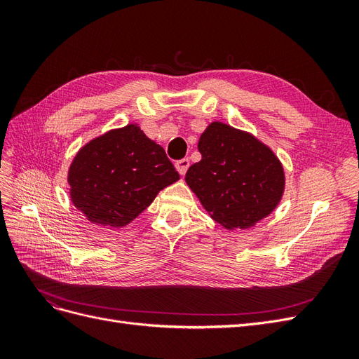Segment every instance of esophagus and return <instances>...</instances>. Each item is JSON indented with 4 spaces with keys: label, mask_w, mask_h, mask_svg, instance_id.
<instances>
[{
    "label": "esophagus",
    "mask_w": 359,
    "mask_h": 359,
    "mask_svg": "<svg viewBox=\"0 0 359 359\" xmlns=\"http://www.w3.org/2000/svg\"><path fill=\"white\" fill-rule=\"evenodd\" d=\"M175 166H177V170L180 172V175H184V173L187 172V169L190 166V160L189 158H181L175 163Z\"/></svg>",
    "instance_id": "esophagus-1"
}]
</instances>
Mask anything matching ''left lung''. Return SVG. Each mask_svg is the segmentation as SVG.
Returning a JSON list of instances; mask_svg holds the SVG:
<instances>
[{
	"label": "left lung",
	"mask_w": 359,
	"mask_h": 359,
	"mask_svg": "<svg viewBox=\"0 0 359 359\" xmlns=\"http://www.w3.org/2000/svg\"><path fill=\"white\" fill-rule=\"evenodd\" d=\"M198 149L202 160L189 168L186 182L217 223L248 229L276 210L285 191V172L260 140L214 121Z\"/></svg>",
	"instance_id": "1"
}]
</instances>
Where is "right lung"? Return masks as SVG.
Listing matches in <instances>:
<instances>
[{"label":"right lung","instance_id":"obj_1","mask_svg":"<svg viewBox=\"0 0 359 359\" xmlns=\"http://www.w3.org/2000/svg\"><path fill=\"white\" fill-rule=\"evenodd\" d=\"M180 180L165 149L136 124L93 139L69 169L70 198L91 223L121 227Z\"/></svg>","mask_w":359,"mask_h":359}]
</instances>
